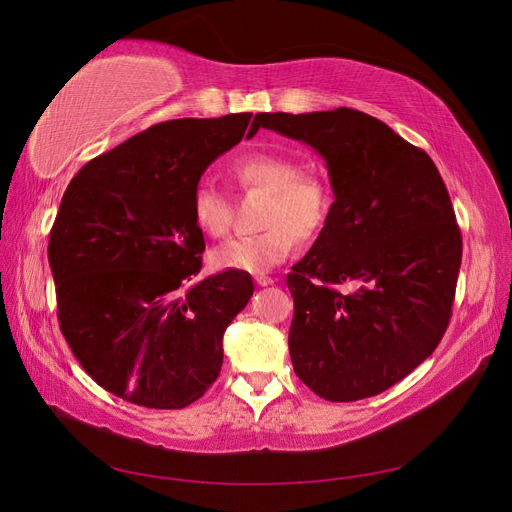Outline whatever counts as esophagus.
<instances>
[{"instance_id":"obj_1","label":"esophagus","mask_w":512,"mask_h":512,"mask_svg":"<svg viewBox=\"0 0 512 512\" xmlns=\"http://www.w3.org/2000/svg\"><path fill=\"white\" fill-rule=\"evenodd\" d=\"M254 280H256L258 286H271V284H275V280H273V277H269V275H256Z\"/></svg>"}]
</instances>
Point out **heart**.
Masks as SVG:
<instances>
[{"label":"heart","instance_id":"b5f03b06","mask_svg":"<svg viewBox=\"0 0 512 512\" xmlns=\"http://www.w3.org/2000/svg\"><path fill=\"white\" fill-rule=\"evenodd\" d=\"M232 173L245 190L265 194L256 235L235 237L211 252V265L220 271L262 273L284 262L297 241L312 239L329 218L331 192L318 175L299 173V164L280 153L258 151L241 158ZM192 220L211 237L230 228L228 198L211 183H198L192 192Z\"/></svg>","mask_w":512,"mask_h":512}]
</instances>
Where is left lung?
Here are the masks:
<instances>
[{
  "label": "left lung",
  "instance_id": "8db88e82",
  "mask_svg": "<svg viewBox=\"0 0 512 512\" xmlns=\"http://www.w3.org/2000/svg\"><path fill=\"white\" fill-rule=\"evenodd\" d=\"M260 128L312 147L335 196L286 277L294 371L329 401L391 389L438 348L451 320L461 232L436 164L354 108L258 113L250 132Z\"/></svg>",
  "mask_w": 512,
  "mask_h": 512
}]
</instances>
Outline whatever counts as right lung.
<instances>
[{
    "instance_id": "right-lung-1",
    "label": "right lung",
    "mask_w": 512,
    "mask_h": 512,
    "mask_svg": "<svg viewBox=\"0 0 512 512\" xmlns=\"http://www.w3.org/2000/svg\"><path fill=\"white\" fill-rule=\"evenodd\" d=\"M250 119L156 123L87 162L61 198L49 241L59 329L87 374L130 404L185 408L220 376L224 331L254 282L198 277L192 192Z\"/></svg>"
}]
</instances>
